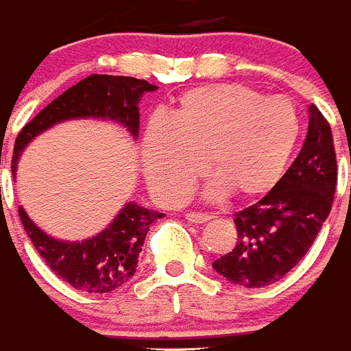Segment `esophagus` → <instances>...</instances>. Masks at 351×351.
Returning <instances> with one entry per match:
<instances>
[{"mask_svg":"<svg viewBox=\"0 0 351 351\" xmlns=\"http://www.w3.org/2000/svg\"><path fill=\"white\" fill-rule=\"evenodd\" d=\"M184 217H186V221H190V223H195V224H203V223H206V221L212 219L208 214H203V212H186V214H184Z\"/></svg>","mask_w":351,"mask_h":351,"instance_id":"1","label":"esophagus"}]
</instances>
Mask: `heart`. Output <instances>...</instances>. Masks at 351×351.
Masks as SVG:
<instances>
[{
  "label": "heart",
  "instance_id": "b5f03b06",
  "mask_svg": "<svg viewBox=\"0 0 351 351\" xmlns=\"http://www.w3.org/2000/svg\"><path fill=\"white\" fill-rule=\"evenodd\" d=\"M301 136V116L287 97L254 86L215 83L190 88L165 121L143 136V172L162 203H179L203 170L214 173L208 197L265 195L281 181Z\"/></svg>",
  "mask_w": 351,
  "mask_h": 351
}]
</instances>
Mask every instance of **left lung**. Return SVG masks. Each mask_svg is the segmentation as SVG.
Listing matches in <instances>:
<instances>
[{"label": "left lung", "mask_w": 351, "mask_h": 351, "mask_svg": "<svg viewBox=\"0 0 351 351\" xmlns=\"http://www.w3.org/2000/svg\"><path fill=\"white\" fill-rule=\"evenodd\" d=\"M335 186L332 128L312 105L301 152L265 197L235 214L237 243L214 261V270L245 288L282 279L313 245L332 210Z\"/></svg>", "instance_id": "1"}]
</instances>
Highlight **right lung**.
<instances>
[{
    "label": "right lung",
    "instance_id": "1",
    "mask_svg": "<svg viewBox=\"0 0 351 351\" xmlns=\"http://www.w3.org/2000/svg\"><path fill=\"white\" fill-rule=\"evenodd\" d=\"M158 86L128 75L92 74L56 97L38 116L21 128L14 143L12 170L27 143L56 123L74 117H106L125 125L137 136L139 110L137 101L145 92ZM19 219L29 234L34 248L50 270L75 290L108 293L125 287L136 274L137 255L154 221L165 214L128 203L114 223L92 239L64 243L43 234L19 206Z\"/></svg>",
    "mask_w": 351,
    "mask_h": 351
}]
</instances>
